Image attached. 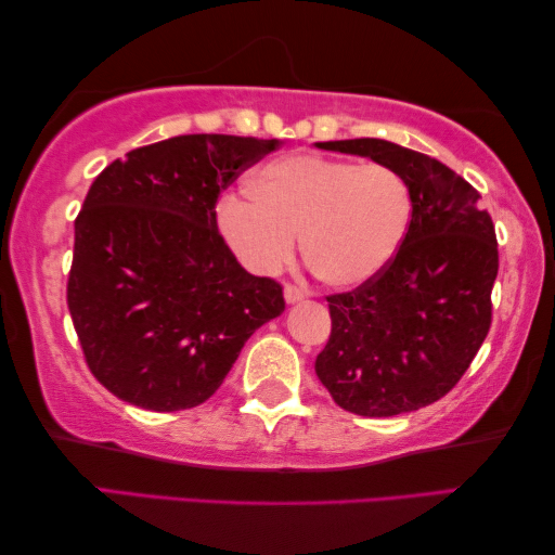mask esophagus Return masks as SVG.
Masks as SVG:
<instances>
[{
  "label": "esophagus",
  "mask_w": 555,
  "mask_h": 555,
  "mask_svg": "<svg viewBox=\"0 0 555 555\" xmlns=\"http://www.w3.org/2000/svg\"><path fill=\"white\" fill-rule=\"evenodd\" d=\"M307 297V289L305 287H299V285H285V299H287V305H295V302H299V299H305Z\"/></svg>",
  "instance_id": "esophagus-1"
}]
</instances>
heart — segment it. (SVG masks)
<instances>
[{
	"label": "heart",
	"instance_id": "obj_1",
	"mask_svg": "<svg viewBox=\"0 0 555 555\" xmlns=\"http://www.w3.org/2000/svg\"><path fill=\"white\" fill-rule=\"evenodd\" d=\"M253 196H223L218 225L245 268L272 275L302 235L307 266L324 283L353 287L376 278L401 245L411 194L378 162L287 154L256 171Z\"/></svg>",
	"mask_w": 555,
	"mask_h": 555
}]
</instances>
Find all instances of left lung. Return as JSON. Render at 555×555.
Listing matches in <instances>:
<instances>
[{"label": "left lung", "mask_w": 555, "mask_h": 555, "mask_svg": "<svg viewBox=\"0 0 555 555\" xmlns=\"http://www.w3.org/2000/svg\"><path fill=\"white\" fill-rule=\"evenodd\" d=\"M403 177L411 223L396 256L351 293L330 295L332 334L314 371L344 411L388 417L457 386L492 326L499 250L492 216L469 181L428 154L361 138L317 142Z\"/></svg>", "instance_id": "left-lung-1"}]
</instances>
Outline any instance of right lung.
Returning <instances> with one entry per match:
<instances>
[{
  "instance_id": "right-lung-1",
  "label": "right lung",
  "mask_w": 555,
  "mask_h": 555,
  "mask_svg": "<svg viewBox=\"0 0 555 555\" xmlns=\"http://www.w3.org/2000/svg\"><path fill=\"white\" fill-rule=\"evenodd\" d=\"M278 140L179 134L95 177L76 218L68 310L100 384L171 413L211 398L253 332L283 314V285L241 268L216 202Z\"/></svg>"
}]
</instances>
